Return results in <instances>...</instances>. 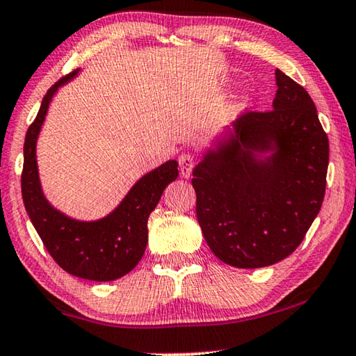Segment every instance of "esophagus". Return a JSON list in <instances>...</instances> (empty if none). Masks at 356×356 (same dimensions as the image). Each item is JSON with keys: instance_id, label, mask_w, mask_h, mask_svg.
I'll return each mask as SVG.
<instances>
[{"instance_id": "1", "label": "esophagus", "mask_w": 356, "mask_h": 356, "mask_svg": "<svg viewBox=\"0 0 356 356\" xmlns=\"http://www.w3.org/2000/svg\"><path fill=\"white\" fill-rule=\"evenodd\" d=\"M193 166H195V158L191 154H180L179 156V169H180V174H182V177L188 179L191 176V171H193Z\"/></svg>"}]
</instances>
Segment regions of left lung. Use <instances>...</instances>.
Wrapping results in <instances>:
<instances>
[{
  "instance_id": "obj_1",
  "label": "left lung",
  "mask_w": 356,
  "mask_h": 356,
  "mask_svg": "<svg viewBox=\"0 0 356 356\" xmlns=\"http://www.w3.org/2000/svg\"><path fill=\"white\" fill-rule=\"evenodd\" d=\"M274 109L247 111L193 169L196 217L218 259L253 269L298 249L325 198L330 143L306 88L275 70ZM273 151L257 161L258 153Z\"/></svg>"
}]
</instances>
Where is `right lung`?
Listing matches in <instances>:
<instances>
[{"label":"right lung","instance_id":"1","mask_svg":"<svg viewBox=\"0 0 356 356\" xmlns=\"http://www.w3.org/2000/svg\"><path fill=\"white\" fill-rule=\"evenodd\" d=\"M76 74L77 71L70 72L47 90L35 122L28 128L22 198L44 247L61 269L81 279L109 282L123 277L143 258L147 245L149 216L163 190L177 179L179 163L169 160L140 177L115 211L97 222H79L50 206L39 184L36 140L54 93Z\"/></svg>","mask_w":356,"mask_h":356}]
</instances>
